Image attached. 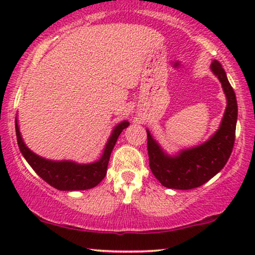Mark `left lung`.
Returning <instances> with one entry per match:
<instances>
[{"mask_svg":"<svg viewBox=\"0 0 255 255\" xmlns=\"http://www.w3.org/2000/svg\"><path fill=\"white\" fill-rule=\"evenodd\" d=\"M211 71L222 82L228 107L221 128L210 140L197 147L182 151L177 156H169L162 152L147 131L149 168L163 187L181 190L200 187L214 177L226 165L231 155L238 116L236 94L218 61L212 62Z\"/></svg>","mask_w":255,"mask_h":255,"instance_id":"obj_1","label":"left lung"}]
</instances>
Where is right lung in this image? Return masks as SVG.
<instances>
[{
    "instance_id": "right-lung-1",
    "label": "right lung",
    "mask_w": 255,
    "mask_h": 255,
    "mask_svg": "<svg viewBox=\"0 0 255 255\" xmlns=\"http://www.w3.org/2000/svg\"><path fill=\"white\" fill-rule=\"evenodd\" d=\"M16 135L19 149L29 165L34 172L47 182L50 186L59 190H86L97 186L107 175L108 163L110 154L116 144L118 135L125 128L128 127V122L118 124L107 142L104 153L99 161L89 165H78L72 161H51L40 158L26 147L20 137L18 125L16 122Z\"/></svg>"
}]
</instances>
